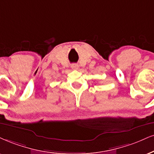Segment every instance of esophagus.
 Instances as JSON below:
<instances>
[{
    "instance_id": "1",
    "label": "esophagus",
    "mask_w": 154,
    "mask_h": 154,
    "mask_svg": "<svg viewBox=\"0 0 154 154\" xmlns=\"http://www.w3.org/2000/svg\"><path fill=\"white\" fill-rule=\"evenodd\" d=\"M71 68L73 70H78V68H79V65H78V64H75V63L72 64Z\"/></svg>"
}]
</instances>
